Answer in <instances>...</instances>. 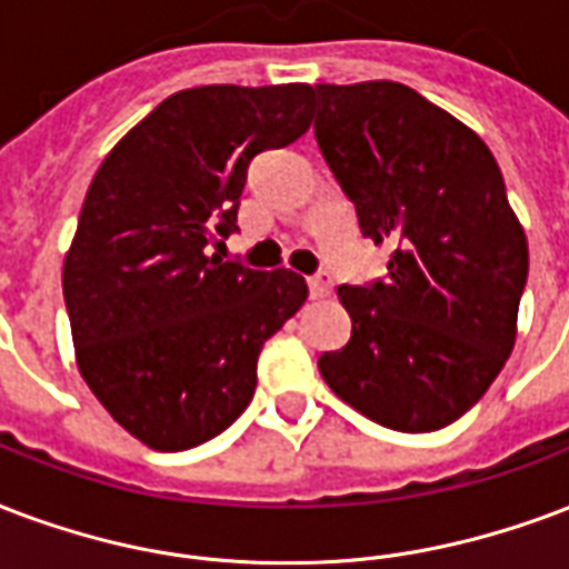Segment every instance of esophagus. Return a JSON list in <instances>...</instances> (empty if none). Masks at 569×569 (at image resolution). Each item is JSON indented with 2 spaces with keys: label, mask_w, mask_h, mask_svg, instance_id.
Segmentation results:
<instances>
[{
  "label": "esophagus",
  "mask_w": 569,
  "mask_h": 569,
  "mask_svg": "<svg viewBox=\"0 0 569 569\" xmlns=\"http://www.w3.org/2000/svg\"><path fill=\"white\" fill-rule=\"evenodd\" d=\"M307 286H310V295H313V298H325V295L331 292V274H328V271H319V274H313L307 280Z\"/></svg>",
  "instance_id": "34e87169"
}]
</instances>
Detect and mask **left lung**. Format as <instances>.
<instances>
[{
	"instance_id": "left-lung-1",
	"label": "left lung",
	"mask_w": 569,
	"mask_h": 569,
	"mask_svg": "<svg viewBox=\"0 0 569 569\" xmlns=\"http://www.w3.org/2000/svg\"><path fill=\"white\" fill-rule=\"evenodd\" d=\"M316 142L388 277L340 286L352 337L328 388L370 420L432 432L462 418L513 352L528 241L475 130L390 80L313 89Z\"/></svg>"
}]
</instances>
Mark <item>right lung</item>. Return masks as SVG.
<instances>
[{
    "instance_id": "add662e5",
    "label": "right lung",
    "mask_w": 569,
    "mask_h": 569,
    "mask_svg": "<svg viewBox=\"0 0 569 569\" xmlns=\"http://www.w3.org/2000/svg\"><path fill=\"white\" fill-rule=\"evenodd\" d=\"M313 86L169 94L103 158L64 256L77 367L154 450L214 439L250 406L268 337L307 301L289 268L223 262L250 160L310 128Z\"/></svg>"
}]
</instances>
